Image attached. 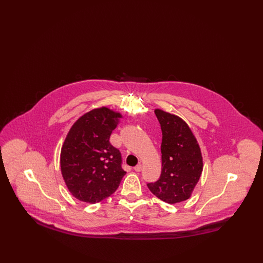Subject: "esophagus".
I'll return each instance as SVG.
<instances>
[{"label":"esophagus","instance_id":"esophagus-1","mask_svg":"<svg viewBox=\"0 0 263 263\" xmlns=\"http://www.w3.org/2000/svg\"><path fill=\"white\" fill-rule=\"evenodd\" d=\"M134 171L137 172V173L141 172L142 171V164H137L136 166H134Z\"/></svg>","mask_w":263,"mask_h":263}]
</instances>
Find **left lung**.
<instances>
[{
    "instance_id": "8db88e82",
    "label": "left lung",
    "mask_w": 263,
    "mask_h": 263,
    "mask_svg": "<svg viewBox=\"0 0 263 263\" xmlns=\"http://www.w3.org/2000/svg\"><path fill=\"white\" fill-rule=\"evenodd\" d=\"M161 124L162 173L156 182L147 183L151 192L168 204L186 200L200 178L203 161L192 131L180 117L156 109Z\"/></svg>"
}]
</instances>
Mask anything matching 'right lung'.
Masks as SVG:
<instances>
[{
    "instance_id": "1",
    "label": "right lung",
    "mask_w": 263,
    "mask_h": 263,
    "mask_svg": "<svg viewBox=\"0 0 263 263\" xmlns=\"http://www.w3.org/2000/svg\"><path fill=\"white\" fill-rule=\"evenodd\" d=\"M122 115L107 107L81 116L63 144L60 164L63 178L77 199L97 203L118 188L126 172L121 153L109 142Z\"/></svg>"
}]
</instances>
